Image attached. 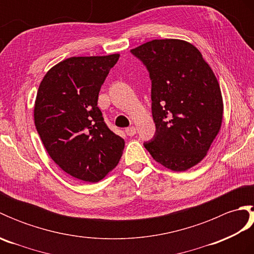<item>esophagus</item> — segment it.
<instances>
[{"label": "esophagus", "instance_id": "obj_1", "mask_svg": "<svg viewBox=\"0 0 254 254\" xmlns=\"http://www.w3.org/2000/svg\"><path fill=\"white\" fill-rule=\"evenodd\" d=\"M126 133L127 134L128 136H133V135H135V134H136V128L134 127H127V128H126Z\"/></svg>", "mask_w": 254, "mask_h": 254}]
</instances>
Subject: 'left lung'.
Returning a JSON list of instances; mask_svg holds the SVG:
<instances>
[{
  "mask_svg": "<svg viewBox=\"0 0 254 254\" xmlns=\"http://www.w3.org/2000/svg\"><path fill=\"white\" fill-rule=\"evenodd\" d=\"M152 79L156 133L144 144L158 164L186 171L207 155L223 123L218 80L196 47L180 39H155L131 50Z\"/></svg>",
  "mask_w": 254,
  "mask_h": 254,
  "instance_id": "8db88e82",
  "label": "left lung"
}]
</instances>
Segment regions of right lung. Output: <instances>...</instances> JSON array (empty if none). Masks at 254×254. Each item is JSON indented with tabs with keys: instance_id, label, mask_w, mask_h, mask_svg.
Instances as JSON below:
<instances>
[{
	"instance_id": "add662e5",
	"label": "right lung",
	"mask_w": 254,
	"mask_h": 254,
	"mask_svg": "<svg viewBox=\"0 0 254 254\" xmlns=\"http://www.w3.org/2000/svg\"><path fill=\"white\" fill-rule=\"evenodd\" d=\"M119 57L65 59L47 72L37 91L34 119L42 144L63 171L82 181L104 179L123 153L124 139L108 128L97 107Z\"/></svg>"
}]
</instances>
